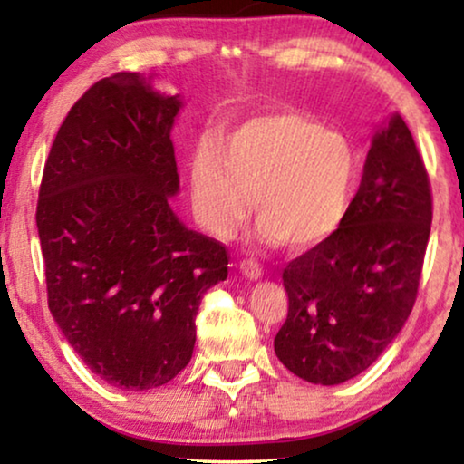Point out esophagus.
<instances>
[{
	"mask_svg": "<svg viewBox=\"0 0 464 464\" xmlns=\"http://www.w3.org/2000/svg\"><path fill=\"white\" fill-rule=\"evenodd\" d=\"M240 272H243L246 278H259L264 275V268L262 264L256 262V259H243V262H240Z\"/></svg>",
	"mask_w": 464,
	"mask_h": 464,
	"instance_id": "esophagus-1",
	"label": "esophagus"
}]
</instances>
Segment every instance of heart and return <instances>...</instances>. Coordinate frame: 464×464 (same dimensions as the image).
Here are the masks:
<instances>
[{
  "mask_svg": "<svg viewBox=\"0 0 464 464\" xmlns=\"http://www.w3.org/2000/svg\"><path fill=\"white\" fill-rule=\"evenodd\" d=\"M359 154L344 132L300 110L246 118L221 139L205 137L189 162L196 218L215 237H230L251 211L257 237L308 249L338 230L351 205Z\"/></svg>",
  "mask_w": 464,
  "mask_h": 464,
  "instance_id": "obj_1",
  "label": "heart"
}]
</instances>
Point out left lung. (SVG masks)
<instances>
[{"instance_id": "8db88e82", "label": "left lung", "mask_w": 464, "mask_h": 464, "mask_svg": "<svg viewBox=\"0 0 464 464\" xmlns=\"http://www.w3.org/2000/svg\"><path fill=\"white\" fill-rule=\"evenodd\" d=\"M433 221V196L414 137L395 113L373 135L344 219L283 270L287 319L275 353L313 384L365 372L414 308Z\"/></svg>"}]
</instances>
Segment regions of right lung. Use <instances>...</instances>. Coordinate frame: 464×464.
Listing matches in <instances>:
<instances>
[{
	"mask_svg": "<svg viewBox=\"0 0 464 464\" xmlns=\"http://www.w3.org/2000/svg\"><path fill=\"white\" fill-rule=\"evenodd\" d=\"M179 94L113 73L69 110L37 198L48 308L88 370L150 391L189 363L202 295L226 281V246L188 230L170 141Z\"/></svg>",
	"mask_w": 464,
	"mask_h": 464,
	"instance_id": "1",
	"label": "right lung"
}]
</instances>
